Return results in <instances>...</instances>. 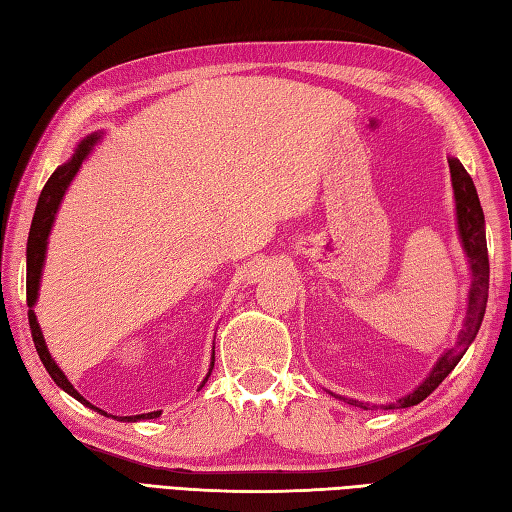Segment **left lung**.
<instances>
[{
    "label": "left lung",
    "mask_w": 512,
    "mask_h": 512,
    "mask_svg": "<svg viewBox=\"0 0 512 512\" xmlns=\"http://www.w3.org/2000/svg\"><path fill=\"white\" fill-rule=\"evenodd\" d=\"M449 169H451V182H453V193H455V209H458V228L466 255H469L471 264V292H469V310H466V321L464 330L460 332V339L451 350L444 354L436 367L431 369V374L424 378V383L411 391L409 396L396 400L394 405H387V409H405L413 407L427 398L433 389H436L444 378L451 374V369L460 363L464 352L469 350V345L477 336L480 330L484 312H486V301H488V248H486V231H484V213L480 206V198H477L473 178L469 171L462 167L458 158H449ZM354 407L367 405L356 400H347Z\"/></svg>",
    "instance_id": "1"
}]
</instances>
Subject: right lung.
Masks as SVG:
<instances>
[{
	"mask_svg": "<svg viewBox=\"0 0 512 512\" xmlns=\"http://www.w3.org/2000/svg\"><path fill=\"white\" fill-rule=\"evenodd\" d=\"M96 140H99V136L92 134L85 140H81V145L76 147L74 156L65 162V165L57 167V171L52 173V176L48 178L46 187H43L41 195H39V202H37V209H35V217H32V224H30V235H28V248H26V301H28V323H30V332H32V341H35V347H37V354L41 358L43 367L48 369V374L52 376L54 383H57L61 389L68 391L70 396H74L79 402H83L85 407H90L94 411L103 413V416H107V413L99 407H94L92 402L85 400L79 391H76L72 387V383L68 378H65V374L61 372V369L57 367V363L52 361V356L48 352L46 347V341H43V334L39 330V323H37V317H35V310H32V306H35L37 301V290H39V279H41V268H43V257H46V244H48V235H50V228H52V222H54V215H57V209L59 204L63 200V193L65 189H68V184L72 182L74 173L79 171L83 158L90 154V149L94 147ZM213 361H215V352H213ZM213 361H211V369H213ZM209 369V374H211ZM209 378V376H206ZM204 378V380H206ZM204 385V383H202ZM160 411H151V413H140V416H123L121 420L125 422H136V420H151V418H158ZM110 418V416H107Z\"/></svg>",
	"mask_w": 512,
	"mask_h": 512,
	"instance_id": "obj_1",
	"label": "right lung"
}]
</instances>
